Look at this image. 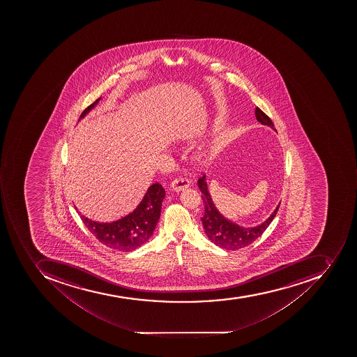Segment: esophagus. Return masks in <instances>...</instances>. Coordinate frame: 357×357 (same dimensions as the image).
Instances as JSON below:
<instances>
[{
    "label": "esophagus",
    "instance_id": "34e87169",
    "mask_svg": "<svg viewBox=\"0 0 357 357\" xmlns=\"http://www.w3.org/2000/svg\"><path fill=\"white\" fill-rule=\"evenodd\" d=\"M191 185V182L188 178H185V177H178V178H175L173 182H172L171 188L173 191L180 192L184 188H188V186Z\"/></svg>",
    "mask_w": 357,
    "mask_h": 357
}]
</instances>
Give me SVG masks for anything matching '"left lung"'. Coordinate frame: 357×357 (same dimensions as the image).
I'll return each instance as SVG.
<instances>
[{
  "label": "left lung",
  "mask_w": 357,
  "mask_h": 357,
  "mask_svg": "<svg viewBox=\"0 0 357 357\" xmlns=\"http://www.w3.org/2000/svg\"><path fill=\"white\" fill-rule=\"evenodd\" d=\"M256 118L259 123L267 125L275 130L273 121L258 107L256 108ZM197 185L202 192V199L204 203V215L201 218V220H202L205 233L214 245L222 248V249H225V250H238V249L247 247L253 241H256L275 219V214L278 212L279 206H280V203H279L273 214L261 225L253 227H240L239 225L233 223L230 220L225 219V216L222 215L215 208L212 197L208 193V183H206L205 175L199 177Z\"/></svg>",
  "instance_id": "left-lung-1"
}]
</instances>
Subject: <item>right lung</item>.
<instances>
[{
	"label": "right lung",
	"instance_id": "right-lung-1",
	"mask_svg": "<svg viewBox=\"0 0 357 357\" xmlns=\"http://www.w3.org/2000/svg\"><path fill=\"white\" fill-rule=\"evenodd\" d=\"M100 98L88 106L82 112L79 119L87 115ZM165 197V190L160 183H155L149 186L137 208L128 215L110 222V223H99L80 215L84 225L88 230L93 233L96 239L102 245L115 249V250L130 252L147 242L149 236L154 232L160 215L162 202Z\"/></svg>",
	"mask_w": 357,
	"mask_h": 357
}]
</instances>
